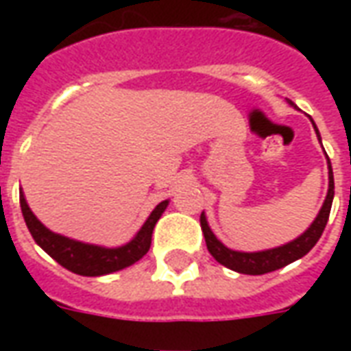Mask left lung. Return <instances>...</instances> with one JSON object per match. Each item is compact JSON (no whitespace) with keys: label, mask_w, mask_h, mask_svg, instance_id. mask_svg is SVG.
Masks as SVG:
<instances>
[{"label":"left lung","mask_w":351,"mask_h":351,"mask_svg":"<svg viewBox=\"0 0 351 351\" xmlns=\"http://www.w3.org/2000/svg\"><path fill=\"white\" fill-rule=\"evenodd\" d=\"M289 103H291V101H289ZM314 128H316V125H314ZM317 137H319V133H317ZM332 195H335V180H332V169L331 161H329V191H327L324 206H322V210L317 214V218L314 220V223H312L299 239H295L293 243H287L284 244V246H278V248H272V250L254 252V254L229 250L228 246H223V244L214 237V233L210 231V228H208V223H206L205 214H201L199 221H201V229H203V235H205L206 248H208V252L213 254V258L216 259L218 263H221L223 267H228L231 271L243 272V274H265V272H272L276 271V269H282V267H286V265L293 263L295 259L306 256V254L316 246V243L319 241V237L324 233L325 226H327V220H329Z\"/></svg>","instance_id":"obj_1"}]
</instances>
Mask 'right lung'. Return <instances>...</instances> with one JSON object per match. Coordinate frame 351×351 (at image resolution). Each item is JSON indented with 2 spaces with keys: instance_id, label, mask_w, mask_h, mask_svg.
Listing matches in <instances>:
<instances>
[{
  "instance_id": "right-lung-1",
  "label": "right lung",
  "mask_w": 351,
  "mask_h": 351,
  "mask_svg": "<svg viewBox=\"0 0 351 351\" xmlns=\"http://www.w3.org/2000/svg\"><path fill=\"white\" fill-rule=\"evenodd\" d=\"M167 205L169 201H161L160 205L154 208L152 214L148 216V220L145 221V226L141 228L137 237L131 243L120 246V248H101V246L79 243V241H71L67 237L52 233L50 229L45 228L41 221L35 218L24 195H20L24 221H26L32 237L35 239V243L39 244L50 258L56 259L58 263L65 267L67 271L80 274V276H101V274L125 269V267L138 261L146 252L150 250L154 226L160 220V216L167 208Z\"/></svg>"
}]
</instances>
